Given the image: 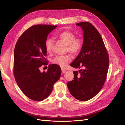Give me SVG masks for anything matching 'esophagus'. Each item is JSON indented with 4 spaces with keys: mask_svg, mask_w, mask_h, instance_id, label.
Wrapping results in <instances>:
<instances>
[{
    "mask_svg": "<svg viewBox=\"0 0 125 125\" xmlns=\"http://www.w3.org/2000/svg\"><path fill=\"white\" fill-rule=\"evenodd\" d=\"M65 71H66V70L65 69H62V73H64L65 72Z\"/></svg>",
    "mask_w": 125,
    "mask_h": 125,
    "instance_id": "esophagus-1",
    "label": "esophagus"
}]
</instances>
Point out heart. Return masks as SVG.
<instances>
[{
    "label": "heart",
    "mask_w": 125,
    "mask_h": 125,
    "mask_svg": "<svg viewBox=\"0 0 125 125\" xmlns=\"http://www.w3.org/2000/svg\"><path fill=\"white\" fill-rule=\"evenodd\" d=\"M57 36L67 45V49L69 52L78 54L81 51L83 42L80 38H75L74 34L69 31H64L58 34ZM53 42L51 39H47L45 43L47 52H50L52 49ZM71 61V57L69 55L57 56L53 60V63L56 64L62 68H64Z\"/></svg>",
    "instance_id": "heart-1"
}]
</instances>
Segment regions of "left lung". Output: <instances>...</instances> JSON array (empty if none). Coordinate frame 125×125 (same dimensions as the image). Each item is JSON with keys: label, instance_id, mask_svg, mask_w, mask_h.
Wrapping results in <instances>:
<instances>
[{"label": "left lung", "instance_id": "obj_1", "mask_svg": "<svg viewBox=\"0 0 125 125\" xmlns=\"http://www.w3.org/2000/svg\"><path fill=\"white\" fill-rule=\"evenodd\" d=\"M83 31V45L78 55L71 63L75 69L83 70L73 72L74 78L68 82L70 94L80 101H87L94 97L104 84L109 65V55L100 33L91 23H76Z\"/></svg>", "mask_w": 125, "mask_h": 125}]
</instances>
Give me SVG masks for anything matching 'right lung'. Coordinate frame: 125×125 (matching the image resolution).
Instances as JSON below:
<instances>
[{
    "label": "right lung",
    "mask_w": 125,
    "mask_h": 125,
    "mask_svg": "<svg viewBox=\"0 0 125 125\" xmlns=\"http://www.w3.org/2000/svg\"><path fill=\"white\" fill-rule=\"evenodd\" d=\"M57 27L36 25L25 31L16 44L14 55V74L17 85L25 95L35 101H43L49 96L60 78L61 69L50 64L47 72L40 67L46 63L45 43L47 35Z\"/></svg>",
    "instance_id": "add662e5"
}]
</instances>
